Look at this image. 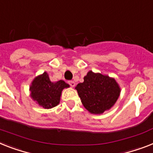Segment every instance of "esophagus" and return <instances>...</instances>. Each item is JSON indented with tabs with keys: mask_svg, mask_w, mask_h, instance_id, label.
<instances>
[{
	"mask_svg": "<svg viewBox=\"0 0 153 153\" xmlns=\"http://www.w3.org/2000/svg\"><path fill=\"white\" fill-rule=\"evenodd\" d=\"M68 83H69V85H70L71 87H74V86H75V82H74V81H70V82H68Z\"/></svg>",
	"mask_w": 153,
	"mask_h": 153,
	"instance_id": "34e87169",
	"label": "esophagus"
}]
</instances>
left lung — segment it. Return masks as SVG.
I'll return each mask as SVG.
<instances>
[{
	"mask_svg": "<svg viewBox=\"0 0 153 153\" xmlns=\"http://www.w3.org/2000/svg\"><path fill=\"white\" fill-rule=\"evenodd\" d=\"M75 89L85 108L91 114L100 115L111 109L120 95L121 89L114 78L89 71L84 82Z\"/></svg>",
	"mask_w": 153,
	"mask_h": 153,
	"instance_id": "1",
	"label": "left lung"
}]
</instances>
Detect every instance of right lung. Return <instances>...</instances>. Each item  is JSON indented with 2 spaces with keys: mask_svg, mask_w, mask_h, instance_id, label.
I'll use <instances>...</instances> for the list:
<instances>
[{
  "mask_svg": "<svg viewBox=\"0 0 153 153\" xmlns=\"http://www.w3.org/2000/svg\"><path fill=\"white\" fill-rule=\"evenodd\" d=\"M70 85L64 81L51 82L48 73L36 76L30 85V96L37 105L45 109L54 108L59 104L63 89Z\"/></svg>",
  "mask_w": 153,
  "mask_h": 153,
  "instance_id": "add662e5",
  "label": "right lung"
}]
</instances>
